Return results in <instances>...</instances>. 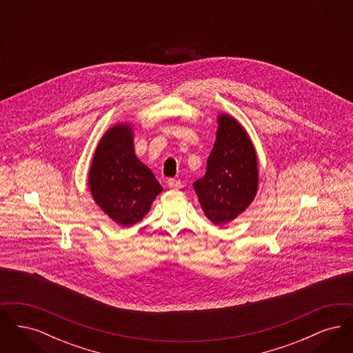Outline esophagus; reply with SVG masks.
Wrapping results in <instances>:
<instances>
[{"label": "esophagus", "mask_w": 353, "mask_h": 353, "mask_svg": "<svg viewBox=\"0 0 353 353\" xmlns=\"http://www.w3.org/2000/svg\"><path fill=\"white\" fill-rule=\"evenodd\" d=\"M168 186L170 189H180L183 186V183L180 180H174V179H169Z\"/></svg>", "instance_id": "obj_1"}]
</instances>
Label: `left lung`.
<instances>
[{
	"label": "left lung",
	"mask_w": 353,
	"mask_h": 353,
	"mask_svg": "<svg viewBox=\"0 0 353 353\" xmlns=\"http://www.w3.org/2000/svg\"><path fill=\"white\" fill-rule=\"evenodd\" d=\"M219 128L206 173L193 186L205 216L226 225L254 201L258 183V156L245 127L230 114H219Z\"/></svg>",
	"instance_id": "8db88e82"
}]
</instances>
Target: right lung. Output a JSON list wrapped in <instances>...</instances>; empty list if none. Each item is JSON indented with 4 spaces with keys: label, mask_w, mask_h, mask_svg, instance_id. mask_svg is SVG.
Instances as JSON below:
<instances>
[{
    "label": "right lung",
    "mask_w": 353,
    "mask_h": 353,
    "mask_svg": "<svg viewBox=\"0 0 353 353\" xmlns=\"http://www.w3.org/2000/svg\"><path fill=\"white\" fill-rule=\"evenodd\" d=\"M88 189L119 226H132L151 210L163 186L134 154L131 123L119 121L101 136L88 170Z\"/></svg>",
    "instance_id": "right-lung-1"
}]
</instances>
